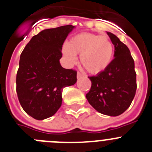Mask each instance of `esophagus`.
<instances>
[{
	"label": "esophagus",
	"mask_w": 152,
	"mask_h": 152,
	"mask_svg": "<svg viewBox=\"0 0 152 152\" xmlns=\"http://www.w3.org/2000/svg\"><path fill=\"white\" fill-rule=\"evenodd\" d=\"M83 77V75H81V74H80V73L77 72V78H80V77Z\"/></svg>",
	"instance_id": "34e87169"
}]
</instances>
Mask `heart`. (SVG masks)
<instances>
[{"mask_svg": "<svg viewBox=\"0 0 152 152\" xmlns=\"http://www.w3.org/2000/svg\"><path fill=\"white\" fill-rule=\"evenodd\" d=\"M80 61L87 72L97 75L104 72L111 64L114 56V46L108 37L90 33H81L71 38L69 44L62 47V55L68 65Z\"/></svg>", "mask_w": 152, "mask_h": 152, "instance_id": "obj_1", "label": "heart"}]
</instances>
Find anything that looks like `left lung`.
<instances>
[{
    "instance_id": "obj_1",
    "label": "left lung",
    "mask_w": 152,
    "mask_h": 152,
    "mask_svg": "<svg viewBox=\"0 0 152 152\" xmlns=\"http://www.w3.org/2000/svg\"><path fill=\"white\" fill-rule=\"evenodd\" d=\"M107 34L115 46V59L104 72L88 77L92 86L86 97L98 112L115 117L124 113L134 98L136 74L130 50L116 35Z\"/></svg>"
}]
</instances>
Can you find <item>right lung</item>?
Listing matches in <instances>:
<instances>
[{"label":"right lung","mask_w":152,"mask_h":152,"mask_svg":"<svg viewBox=\"0 0 152 152\" xmlns=\"http://www.w3.org/2000/svg\"><path fill=\"white\" fill-rule=\"evenodd\" d=\"M48 28L33 36L20 56L16 93L26 113L36 120L55 115L62 105V89L77 82V72L61 65L62 47L75 28Z\"/></svg>","instance_id":"right-lung-1"}]
</instances>
